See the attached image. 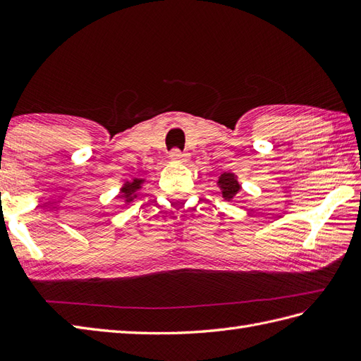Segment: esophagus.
Segmentation results:
<instances>
[{
	"label": "esophagus",
	"mask_w": 361,
	"mask_h": 361,
	"mask_svg": "<svg viewBox=\"0 0 361 361\" xmlns=\"http://www.w3.org/2000/svg\"><path fill=\"white\" fill-rule=\"evenodd\" d=\"M171 159L178 161V163H185V161L189 159V155H188L186 152H181V150H178V149H173V150L171 152Z\"/></svg>",
	"instance_id": "1"
}]
</instances>
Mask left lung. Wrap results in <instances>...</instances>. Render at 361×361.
I'll list each match as a JSON object with an SVG mask.
<instances>
[{"label":"left lung","instance_id":"8db88e82","mask_svg":"<svg viewBox=\"0 0 361 361\" xmlns=\"http://www.w3.org/2000/svg\"><path fill=\"white\" fill-rule=\"evenodd\" d=\"M217 186L220 188V192L221 197L225 198L226 202H231L233 198L240 192V183L237 181V175L231 173V172H225L219 176V181H217Z\"/></svg>","mask_w":361,"mask_h":361}]
</instances>
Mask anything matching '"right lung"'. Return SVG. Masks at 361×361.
Returning <instances> with one entry per match:
<instances>
[{"label": "right lung", "mask_w": 361, "mask_h": 361, "mask_svg": "<svg viewBox=\"0 0 361 361\" xmlns=\"http://www.w3.org/2000/svg\"><path fill=\"white\" fill-rule=\"evenodd\" d=\"M142 183H144V180H140V178H133L132 181H126L124 186L121 188L119 198H124L127 204L132 203L137 197V190L142 188Z\"/></svg>", "instance_id": "1"}]
</instances>
